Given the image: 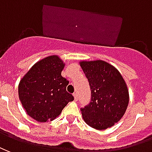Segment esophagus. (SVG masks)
Listing matches in <instances>:
<instances>
[{"label": "esophagus", "mask_w": 152, "mask_h": 152, "mask_svg": "<svg viewBox=\"0 0 152 152\" xmlns=\"http://www.w3.org/2000/svg\"><path fill=\"white\" fill-rule=\"evenodd\" d=\"M73 96H74V98H75V101H77V93H74V95H73Z\"/></svg>", "instance_id": "1"}]
</instances>
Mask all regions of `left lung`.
<instances>
[{"label":"left lung","mask_w":152,"mask_h":152,"mask_svg":"<svg viewBox=\"0 0 152 152\" xmlns=\"http://www.w3.org/2000/svg\"><path fill=\"white\" fill-rule=\"evenodd\" d=\"M79 64L91 90V101L81 109L84 121L97 130L110 128L122 118L129 104L126 81L104 61H80Z\"/></svg>","instance_id":"8db88e82"}]
</instances>
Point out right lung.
I'll return each mask as SVG.
<instances>
[{"label": "right lung", "mask_w": 152, "mask_h": 152, "mask_svg": "<svg viewBox=\"0 0 152 152\" xmlns=\"http://www.w3.org/2000/svg\"><path fill=\"white\" fill-rule=\"evenodd\" d=\"M65 63L57 55L39 60L20 80L18 97L26 114L39 122L59 117L74 97L66 91L69 81L61 76Z\"/></svg>", "instance_id": "right-lung-1"}]
</instances>
